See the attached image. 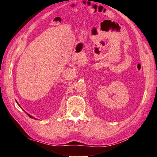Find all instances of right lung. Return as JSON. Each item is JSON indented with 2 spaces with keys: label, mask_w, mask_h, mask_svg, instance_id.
I'll return each instance as SVG.
<instances>
[{
  "label": "right lung",
  "mask_w": 157,
  "mask_h": 157,
  "mask_svg": "<svg viewBox=\"0 0 157 157\" xmlns=\"http://www.w3.org/2000/svg\"><path fill=\"white\" fill-rule=\"evenodd\" d=\"M16 102H17V101H16ZM17 104H18V103H17ZM26 113V114H27V115H28V116H29V117H30V118H32V119H36V118H35V117H32V115H29V114H28V113Z\"/></svg>",
  "instance_id": "right-lung-1"
}]
</instances>
